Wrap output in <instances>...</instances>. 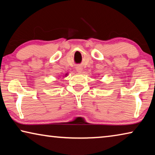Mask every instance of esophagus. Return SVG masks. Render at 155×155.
I'll return each instance as SVG.
<instances>
[{"mask_svg":"<svg viewBox=\"0 0 155 155\" xmlns=\"http://www.w3.org/2000/svg\"><path fill=\"white\" fill-rule=\"evenodd\" d=\"M76 70H77V71L78 73H81V72H82V70H83V68H82V66H81V65H77V67H76Z\"/></svg>","mask_w":155,"mask_h":155,"instance_id":"obj_1","label":"esophagus"}]
</instances>
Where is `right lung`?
<instances>
[{
  "label": "right lung",
  "instance_id": "obj_1",
  "mask_svg": "<svg viewBox=\"0 0 155 155\" xmlns=\"http://www.w3.org/2000/svg\"><path fill=\"white\" fill-rule=\"evenodd\" d=\"M67 76H68V73H66V74H65L64 75V77H66Z\"/></svg>",
  "mask_w": 155,
  "mask_h": 155
}]
</instances>
